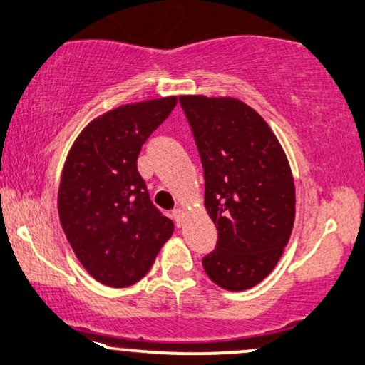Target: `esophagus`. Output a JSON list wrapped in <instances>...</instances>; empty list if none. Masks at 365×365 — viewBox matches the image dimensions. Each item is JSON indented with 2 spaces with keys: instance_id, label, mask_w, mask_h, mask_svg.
Returning a JSON list of instances; mask_svg holds the SVG:
<instances>
[{
  "instance_id": "34e87169",
  "label": "esophagus",
  "mask_w": 365,
  "mask_h": 365,
  "mask_svg": "<svg viewBox=\"0 0 365 365\" xmlns=\"http://www.w3.org/2000/svg\"><path fill=\"white\" fill-rule=\"evenodd\" d=\"M173 218H174L175 225H178V227H181L182 218H184V210L182 208H174L173 210Z\"/></svg>"
}]
</instances>
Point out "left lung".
I'll return each mask as SVG.
<instances>
[{"label": "left lung", "mask_w": 365, "mask_h": 365, "mask_svg": "<svg viewBox=\"0 0 365 365\" xmlns=\"http://www.w3.org/2000/svg\"><path fill=\"white\" fill-rule=\"evenodd\" d=\"M205 169V208L218 230L206 274L227 291L264 281L289 242L296 215L291 165L254 108L230 96L182 94Z\"/></svg>", "instance_id": "left-lung-1"}]
</instances>
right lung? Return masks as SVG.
<instances>
[{
  "label": "right lung",
  "mask_w": 365,
  "mask_h": 365,
  "mask_svg": "<svg viewBox=\"0 0 365 365\" xmlns=\"http://www.w3.org/2000/svg\"><path fill=\"white\" fill-rule=\"evenodd\" d=\"M175 103L165 96L113 108L89 121L67 154L58 220L76 257L105 286L140 281L174 232L152 205L137 159Z\"/></svg>",
  "instance_id": "obj_1"
}]
</instances>
